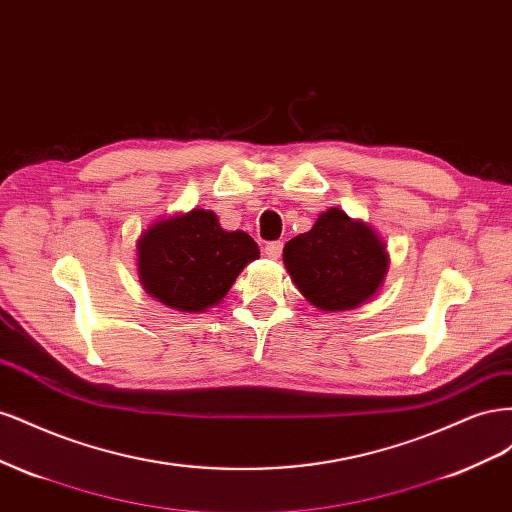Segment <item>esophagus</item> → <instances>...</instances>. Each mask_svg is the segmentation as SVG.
Wrapping results in <instances>:
<instances>
[{"label":"esophagus","mask_w":512,"mask_h":512,"mask_svg":"<svg viewBox=\"0 0 512 512\" xmlns=\"http://www.w3.org/2000/svg\"><path fill=\"white\" fill-rule=\"evenodd\" d=\"M282 250H284V243L282 241H269L267 245H265V254L269 256V258H273V260H277L282 256Z\"/></svg>","instance_id":"34e87169"}]
</instances>
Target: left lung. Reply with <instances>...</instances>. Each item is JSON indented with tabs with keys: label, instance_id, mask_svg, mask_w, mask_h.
<instances>
[{
	"label": "left lung",
	"instance_id": "obj_1",
	"mask_svg": "<svg viewBox=\"0 0 512 512\" xmlns=\"http://www.w3.org/2000/svg\"><path fill=\"white\" fill-rule=\"evenodd\" d=\"M284 265L309 303L324 312H342L380 288L389 254L367 224L329 209L312 230L284 245Z\"/></svg>",
	"mask_w": 512,
	"mask_h": 512
}]
</instances>
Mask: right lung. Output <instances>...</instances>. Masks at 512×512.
Masks as SVG:
<instances>
[{"instance_id":"1","label":"right lung","mask_w":512,"mask_h":512,"mask_svg":"<svg viewBox=\"0 0 512 512\" xmlns=\"http://www.w3.org/2000/svg\"><path fill=\"white\" fill-rule=\"evenodd\" d=\"M136 247L141 284L179 312L220 303L247 262L260 256L247 232L222 230L218 215L205 209L153 224Z\"/></svg>"}]
</instances>
